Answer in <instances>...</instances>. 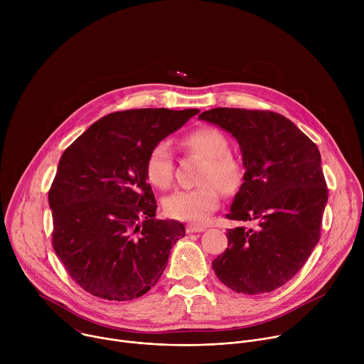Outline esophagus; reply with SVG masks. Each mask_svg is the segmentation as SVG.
I'll return each instance as SVG.
<instances>
[{"mask_svg":"<svg viewBox=\"0 0 364 364\" xmlns=\"http://www.w3.org/2000/svg\"><path fill=\"white\" fill-rule=\"evenodd\" d=\"M205 228L204 226H198V225H188L187 228H186V232L187 233H200V232H203Z\"/></svg>","mask_w":364,"mask_h":364,"instance_id":"esophagus-1","label":"esophagus"}]
</instances>
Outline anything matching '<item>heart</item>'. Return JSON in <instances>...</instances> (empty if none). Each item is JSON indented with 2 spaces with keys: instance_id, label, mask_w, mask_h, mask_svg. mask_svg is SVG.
Instances as JSON below:
<instances>
[{
  "instance_id": "1",
  "label": "heart",
  "mask_w": 364,
  "mask_h": 364,
  "mask_svg": "<svg viewBox=\"0 0 364 364\" xmlns=\"http://www.w3.org/2000/svg\"><path fill=\"white\" fill-rule=\"evenodd\" d=\"M184 145L205 159L200 183L191 190H178L164 200V210L168 218L203 223L218 209L220 191L233 194L243 180V166L229 152V141L223 132L212 127H203L184 138ZM145 176L157 188H168L174 177V154L170 141L155 144L145 161Z\"/></svg>"
}]
</instances>
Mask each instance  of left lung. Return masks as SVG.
Returning a JSON list of instances; mask_svg holds the SVG:
<instances>
[{"label":"left lung","mask_w":364,"mask_h":364,"mask_svg":"<svg viewBox=\"0 0 364 364\" xmlns=\"http://www.w3.org/2000/svg\"><path fill=\"white\" fill-rule=\"evenodd\" d=\"M198 118L237 139L246 173L226 218L255 223L228 229L229 247L213 271L236 292H271L294 278L320 240L328 198L320 151L272 111L215 108Z\"/></svg>","instance_id":"8db88e82"}]
</instances>
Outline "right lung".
Segmentation results:
<instances>
[{
    "instance_id": "add662e5",
    "label": "right lung",
    "mask_w": 364,
    "mask_h": 364,
    "mask_svg": "<svg viewBox=\"0 0 364 364\" xmlns=\"http://www.w3.org/2000/svg\"><path fill=\"white\" fill-rule=\"evenodd\" d=\"M198 109H129L96 121L63 152L48 190L51 243L86 292L129 301L163 275L183 223L155 219L146 183L151 148Z\"/></svg>"
}]
</instances>
